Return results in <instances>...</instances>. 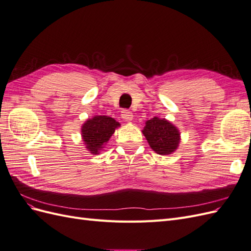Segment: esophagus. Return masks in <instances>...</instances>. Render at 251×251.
Masks as SVG:
<instances>
[{
	"mask_svg": "<svg viewBox=\"0 0 251 251\" xmlns=\"http://www.w3.org/2000/svg\"><path fill=\"white\" fill-rule=\"evenodd\" d=\"M121 118L126 121H132L133 119V113L131 111H127V110H124L121 112Z\"/></svg>",
	"mask_w": 251,
	"mask_h": 251,
	"instance_id": "34e87169",
	"label": "esophagus"
}]
</instances>
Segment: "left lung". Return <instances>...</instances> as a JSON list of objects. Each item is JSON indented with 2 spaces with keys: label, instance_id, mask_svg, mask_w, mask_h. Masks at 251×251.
Returning a JSON list of instances; mask_svg holds the SVG:
<instances>
[{
  "label": "left lung",
  "instance_id": "obj_1",
  "mask_svg": "<svg viewBox=\"0 0 251 251\" xmlns=\"http://www.w3.org/2000/svg\"><path fill=\"white\" fill-rule=\"evenodd\" d=\"M142 134L151 149L162 156L173 154L181 141L179 128L168 119L157 116L146 121Z\"/></svg>",
  "mask_w": 251,
  "mask_h": 251
}]
</instances>
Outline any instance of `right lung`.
<instances>
[{"label": "right lung", "mask_w": 251, "mask_h": 251, "mask_svg": "<svg viewBox=\"0 0 251 251\" xmlns=\"http://www.w3.org/2000/svg\"><path fill=\"white\" fill-rule=\"evenodd\" d=\"M120 124L114 118L104 115H95L82 124L80 133L86 149L91 154L98 155L104 149Z\"/></svg>", "instance_id": "add662e5"}]
</instances>
